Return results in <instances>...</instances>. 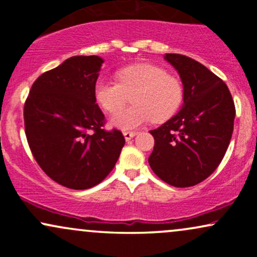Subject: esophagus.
<instances>
[{
  "label": "esophagus",
  "mask_w": 257,
  "mask_h": 257,
  "mask_svg": "<svg viewBox=\"0 0 257 257\" xmlns=\"http://www.w3.org/2000/svg\"><path fill=\"white\" fill-rule=\"evenodd\" d=\"M123 135H124L125 140L129 141V140H132V139L134 138L135 135H137V133H135V132H124V133H123Z\"/></svg>",
  "instance_id": "obj_1"
}]
</instances>
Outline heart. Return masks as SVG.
Wrapping results in <instances>:
<instances>
[{
    "instance_id": "1",
    "label": "heart",
    "mask_w": 257,
    "mask_h": 257,
    "mask_svg": "<svg viewBox=\"0 0 257 257\" xmlns=\"http://www.w3.org/2000/svg\"><path fill=\"white\" fill-rule=\"evenodd\" d=\"M117 82L99 79L94 84V99L108 113H114L132 95L133 106L111 117L110 125L129 131L153 119L164 122L182 104L181 82L153 64H133L116 72Z\"/></svg>"
}]
</instances>
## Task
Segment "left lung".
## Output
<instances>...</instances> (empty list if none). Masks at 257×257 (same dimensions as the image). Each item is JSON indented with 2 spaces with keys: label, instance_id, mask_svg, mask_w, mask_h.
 <instances>
[{
  "label": "left lung",
  "instance_id": "1",
  "mask_svg": "<svg viewBox=\"0 0 257 257\" xmlns=\"http://www.w3.org/2000/svg\"><path fill=\"white\" fill-rule=\"evenodd\" d=\"M164 59L181 78L184 104L150 132L155 147L149 163L167 184L190 187L211 175L222 161L232 138L234 102L225 82L204 65L181 54Z\"/></svg>",
  "mask_w": 257,
  "mask_h": 257
}]
</instances>
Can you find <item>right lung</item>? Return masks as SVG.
I'll return each instance as SVG.
<instances>
[{
    "label": "right lung",
    "mask_w": 257,
    "mask_h": 257,
    "mask_svg": "<svg viewBox=\"0 0 257 257\" xmlns=\"http://www.w3.org/2000/svg\"><path fill=\"white\" fill-rule=\"evenodd\" d=\"M102 63L98 55L66 59L35 81L24 106L25 134L38 166L72 190L100 184L125 144L119 131L101 128L94 84Z\"/></svg>",
    "instance_id": "add662e5"
}]
</instances>
